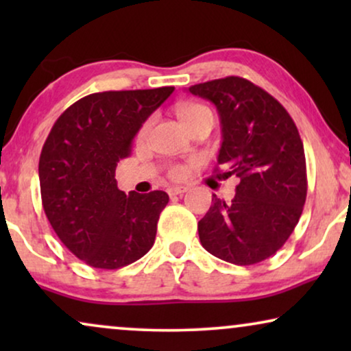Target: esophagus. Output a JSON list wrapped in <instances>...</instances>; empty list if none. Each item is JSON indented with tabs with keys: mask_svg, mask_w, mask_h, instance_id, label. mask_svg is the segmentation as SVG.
I'll use <instances>...</instances> for the list:
<instances>
[{
	"mask_svg": "<svg viewBox=\"0 0 351 351\" xmlns=\"http://www.w3.org/2000/svg\"><path fill=\"white\" fill-rule=\"evenodd\" d=\"M185 191H189V186H171V189H167V193H169L171 196L182 195V193H185Z\"/></svg>",
	"mask_w": 351,
	"mask_h": 351,
	"instance_id": "1",
	"label": "esophagus"
}]
</instances>
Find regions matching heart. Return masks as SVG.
Listing matches in <instances>:
<instances>
[{
	"instance_id": "1",
	"label": "heart",
	"mask_w": 351,
	"mask_h": 351,
	"mask_svg": "<svg viewBox=\"0 0 351 351\" xmlns=\"http://www.w3.org/2000/svg\"><path fill=\"white\" fill-rule=\"evenodd\" d=\"M179 118L182 119V123L184 124H189V123H193L196 119L199 118H210L213 119V113H210V110L208 107H204V105H199V104H186V105H182L179 108ZM148 129V123L143 126L142 132H145ZM184 174V169H182L180 166H172L171 167V176L172 177H180Z\"/></svg>"
}]
</instances>
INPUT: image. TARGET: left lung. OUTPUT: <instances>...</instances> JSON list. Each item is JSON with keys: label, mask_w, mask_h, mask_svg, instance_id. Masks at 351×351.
<instances>
[{"label": "left lung", "mask_w": 351, "mask_h": 351, "mask_svg": "<svg viewBox=\"0 0 351 351\" xmlns=\"http://www.w3.org/2000/svg\"><path fill=\"white\" fill-rule=\"evenodd\" d=\"M217 108L222 126L217 165L237 176V195L213 204L198 222L206 251L234 265L271 257L299 222L306 198L304 143L286 108L239 76L190 86Z\"/></svg>", "instance_id": "left-lung-1"}]
</instances>
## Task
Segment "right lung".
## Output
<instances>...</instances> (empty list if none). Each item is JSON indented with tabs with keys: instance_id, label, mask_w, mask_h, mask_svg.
Returning <instances> with one entry per match:
<instances>
[{
	"instance_id": "right-lung-1",
	"label": "right lung",
	"mask_w": 351,
	"mask_h": 351,
	"mask_svg": "<svg viewBox=\"0 0 351 351\" xmlns=\"http://www.w3.org/2000/svg\"><path fill=\"white\" fill-rule=\"evenodd\" d=\"M172 93L166 86L86 95L60 114L46 138L38 167L45 214L60 241L90 267L129 265L155 243L169 196L161 190L126 195L114 171Z\"/></svg>"
}]
</instances>
